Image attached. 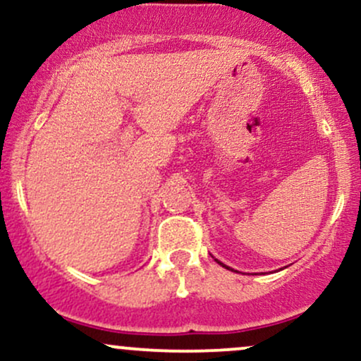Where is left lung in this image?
Masks as SVG:
<instances>
[{"label":"left lung","instance_id":"8db88e82","mask_svg":"<svg viewBox=\"0 0 361 361\" xmlns=\"http://www.w3.org/2000/svg\"><path fill=\"white\" fill-rule=\"evenodd\" d=\"M215 261H217V263H219V264H222V267H224V268H227V270H233V268H229V267H227V264H224V263H221V261H219V259H215Z\"/></svg>","mask_w":361,"mask_h":361}]
</instances>
